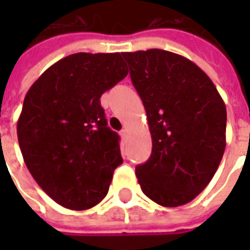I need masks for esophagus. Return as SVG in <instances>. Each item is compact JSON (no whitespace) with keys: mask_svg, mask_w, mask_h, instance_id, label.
Listing matches in <instances>:
<instances>
[{"mask_svg":"<svg viewBox=\"0 0 250 250\" xmlns=\"http://www.w3.org/2000/svg\"><path fill=\"white\" fill-rule=\"evenodd\" d=\"M127 135H128V131L127 129H122L121 131V137L123 139V140H127Z\"/></svg>","mask_w":250,"mask_h":250,"instance_id":"obj_1","label":"esophagus"}]
</instances>
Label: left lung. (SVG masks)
Segmentation results:
<instances>
[{
	"label": "left lung",
	"mask_w": 250,
	"mask_h": 250,
	"mask_svg": "<svg viewBox=\"0 0 250 250\" xmlns=\"http://www.w3.org/2000/svg\"><path fill=\"white\" fill-rule=\"evenodd\" d=\"M143 100L152 154L136 167L141 190L165 208L186 205L217 172L226 149L227 111L209 76L162 49L122 53Z\"/></svg>",
	"instance_id": "left-lung-1"
}]
</instances>
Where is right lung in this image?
Returning a JSON list of instances; mask_svg holds the SVG:
<instances>
[{"instance_id": "add662e5", "label": "right lung", "mask_w": 250, "mask_h": 250, "mask_svg": "<svg viewBox=\"0 0 250 250\" xmlns=\"http://www.w3.org/2000/svg\"><path fill=\"white\" fill-rule=\"evenodd\" d=\"M127 74L121 53H76L52 64L25 94L17 125L23 160L66 209L100 204L123 162L100 98Z\"/></svg>"}]
</instances>
